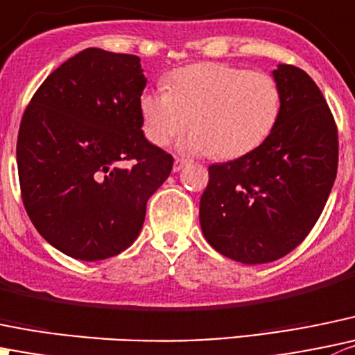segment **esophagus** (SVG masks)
Returning <instances> with one entry per match:
<instances>
[{"label": "esophagus", "mask_w": 355, "mask_h": 355, "mask_svg": "<svg viewBox=\"0 0 355 355\" xmlns=\"http://www.w3.org/2000/svg\"><path fill=\"white\" fill-rule=\"evenodd\" d=\"M187 163H189L187 159H182V157H177V159H175V164H173V171H180L182 168L187 166Z\"/></svg>", "instance_id": "esophagus-1"}]
</instances>
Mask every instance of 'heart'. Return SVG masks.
Here are the masks:
<instances>
[{
	"mask_svg": "<svg viewBox=\"0 0 355 355\" xmlns=\"http://www.w3.org/2000/svg\"><path fill=\"white\" fill-rule=\"evenodd\" d=\"M166 90L139 98L144 132L157 147L192 126L182 142L185 153L234 159L257 149L279 119V85L265 72L202 62L170 72Z\"/></svg>",
	"mask_w": 355,
	"mask_h": 355,
	"instance_id": "obj_1",
	"label": "heart"
}]
</instances>
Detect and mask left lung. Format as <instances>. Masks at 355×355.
I'll list each match as a JSON object with an SVG mask.
<instances>
[{
  "label": "left lung",
  "instance_id": "left-lung-1",
  "mask_svg": "<svg viewBox=\"0 0 355 355\" xmlns=\"http://www.w3.org/2000/svg\"><path fill=\"white\" fill-rule=\"evenodd\" d=\"M272 74L281 90L272 133L251 153L211 164L199 202L206 241L246 265L277 260L307 237L338 168V130L314 79L288 64Z\"/></svg>",
  "mask_w": 355,
  "mask_h": 355
}]
</instances>
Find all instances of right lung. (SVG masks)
I'll list each match as a JSON object with an SVG mask.
<instances>
[{"label": "right lung", "mask_w": 355, "mask_h": 355, "mask_svg": "<svg viewBox=\"0 0 355 355\" xmlns=\"http://www.w3.org/2000/svg\"><path fill=\"white\" fill-rule=\"evenodd\" d=\"M140 58L86 48L31 98L17 140L20 194L37 232L85 261L132 246L173 157L144 137ZM123 162H132L125 168Z\"/></svg>", "instance_id": "obj_1"}]
</instances>
